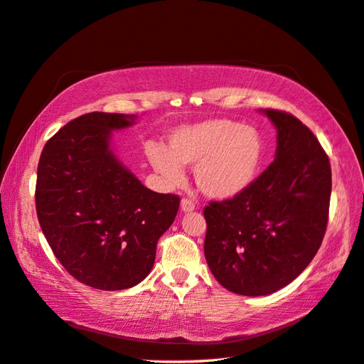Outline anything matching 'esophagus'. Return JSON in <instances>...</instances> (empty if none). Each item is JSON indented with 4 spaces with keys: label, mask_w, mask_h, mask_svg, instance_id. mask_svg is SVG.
<instances>
[{
    "label": "esophagus",
    "mask_w": 364,
    "mask_h": 364,
    "mask_svg": "<svg viewBox=\"0 0 364 364\" xmlns=\"http://www.w3.org/2000/svg\"><path fill=\"white\" fill-rule=\"evenodd\" d=\"M181 210L183 212H192V210H195V203L191 198H183L181 200Z\"/></svg>",
    "instance_id": "obj_1"
}]
</instances>
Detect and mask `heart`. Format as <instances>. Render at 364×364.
<instances>
[{"instance_id":"obj_1","label":"heart","mask_w":364,"mask_h":364,"mask_svg":"<svg viewBox=\"0 0 364 364\" xmlns=\"http://www.w3.org/2000/svg\"><path fill=\"white\" fill-rule=\"evenodd\" d=\"M266 147L254 127L228 118L181 126L169 136V149L151 144L149 161L169 184L184 178L183 166H195V181L210 198L226 200L247 191L262 171Z\"/></svg>"}]
</instances>
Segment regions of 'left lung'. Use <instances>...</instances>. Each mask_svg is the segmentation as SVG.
<instances>
[{
    "instance_id": "left-lung-1",
    "label": "left lung",
    "mask_w": 364,
    "mask_h": 364,
    "mask_svg": "<svg viewBox=\"0 0 364 364\" xmlns=\"http://www.w3.org/2000/svg\"><path fill=\"white\" fill-rule=\"evenodd\" d=\"M262 112L277 129L275 160L247 191L204 208L210 272L246 296L277 292L312 262L332 191L329 158L311 129L287 112Z\"/></svg>"
}]
</instances>
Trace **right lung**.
<instances>
[{"mask_svg": "<svg viewBox=\"0 0 364 364\" xmlns=\"http://www.w3.org/2000/svg\"><path fill=\"white\" fill-rule=\"evenodd\" d=\"M134 121L105 112L69 121L46 143L36 173V215L52 252L101 291L143 282L180 206L178 195L147 189L112 152V130Z\"/></svg>", "mask_w": 364, "mask_h": 364, "instance_id": "obj_1", "label": "right lung"}]
</instances>
